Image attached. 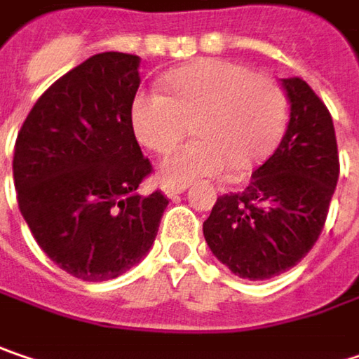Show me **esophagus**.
I'll use <instances>...</instances> for the list:
<instances>
[{
  "mask_svg": "<svg viewBox=\"0 0 359 359\" xmlns=\"http://www.w3.org/2000/svg\"><path fill=\"white\" fill-rule=\"evenodd\" d=\"M187 191V184H164V195L168 199H175L177 195L184 193Z\"/></svg>",
  "mask_w": 359,
  "mask_h": 359,
  "instance_id": "34e87169",
  "label": "esophagus"
}]
</instances>
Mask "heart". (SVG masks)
Returning a JSON list of instances; mask_svg holds the SVG:
<instances>
[{"mask_svg":"<svg viewBox=\"0 0 359 359\" xmlns=\"http://www.w3.org/2000/svg\"><path fill=\"white\" fill-rule=\"evenodd\" d=\"M164 95L140 91L130 107L136 137L168 154L191 132L197 140L160 164L164 184L219 177L229 166L250 170L278 144L286 123L280 87L240 62L207 58L162 76Z\"/></svg>","mask_w":359,"mask_h":359,"instance_id":"b5f03b06","label":"heart"}]
</instances>
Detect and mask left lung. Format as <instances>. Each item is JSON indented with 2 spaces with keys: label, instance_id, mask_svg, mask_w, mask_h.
I'll use <instances>...</instances> for the list:
<instances>
[{
  "label": "left lung",
  "instance_id": "1",
  "mask_svg": "<svg viewBox=\"0 0 359 359\" xmlns=\"http://www.w3.org/2000/svg\"><path fill=\"white\" fill-rule=\"evenodd\" d=\"M290 119L274 154L242 193L222 195L203 223L213 256L236 276L266 280L301 262L325 225L339 177L325 103L303 79H283Z\"/></svg>",
  "mask_w": 359,
  "mask_h": 359
}]
</instances>
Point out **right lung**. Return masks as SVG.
Here are the masks:
<instances>
[{"instance_id": "right-lung-1", "label": "right lung", "mask_w": 359, "mask_h": 359, "mask_svg": "<svg viewBox=\"0 0 359 359\" xmlns=\"http://www.w3.org/2000/svg\"><path fill=\"white\" fill-rule=\"evenodd\" d=\"M140 56L101 53L53 83L28 114L13 150L18 205L58 268L103 283L152 248L168 199L140 195L152 172L130 121Z\"/></svg>"}]
</instances>
